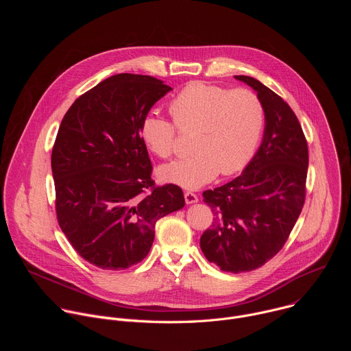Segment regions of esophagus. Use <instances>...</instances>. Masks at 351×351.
<instances>
[{
    "instance_id": "1",
    "label": "esophagus",
    "mask_w": 351,
    "mask_h": 351,
    "mask_svg": "<svg viewBox=\"0 0 351 351\" xmlns=\"http://www.w3.org/2000/svg\"><path fill=\"white\" fill-rule=\"evenodd\" d=\"M184 202H186V204L197 203L198 202V197L193 191H184Z\"/></svg>"
}]
</instances>
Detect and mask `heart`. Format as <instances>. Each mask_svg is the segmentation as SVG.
Instances as JSON below:
<instances>
[{"instance_id":"b5f03b06","label":"heart","mask_w":351,"mask_h":351,"mask_svg":"<svg viewBox=\"0 0 351 351\" xmlns=\"http://www.w3.org/2000/svg\"><path fill=\"white\" fill-rule=\"evenodd\" d=\"M173 121L148 114L141 137L152 152L169 160L176 154L179 130L194 133V153L162 167L160 178L186 189L203 186L221 172L233 175L254 157L265 128V107L250 88H229L206 82L184 86L169 104Z\"/></svg>"}]
</instances>
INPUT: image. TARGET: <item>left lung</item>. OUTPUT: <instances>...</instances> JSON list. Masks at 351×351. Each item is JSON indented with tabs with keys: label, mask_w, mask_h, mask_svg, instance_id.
<instances>
[{
	"label": "left lung",
	"mask_w": 351,
	"mask_h": 351,
	"mask_svg": "<svg viewBox=\"0 0 351 351\" xmlns=\"http://www.w3.org/2000/svg\"><path fill=\"white\" fill-rule=\"evenodd\" d=\"M234 77L263 99L264 140L241 175L203 193L215 218L199 247L222 271L240 274L263 267L289 239L306 202L308 145L282 97L254 77Z\"/></svg>",
	"instance_id": "left-lung-1"
}]
</instances>
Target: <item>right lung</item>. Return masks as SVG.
I'll use <instances>...</instances> for the list:
<instances>
[{"mask_svg": "<svg viewBox=\"0 0 351 351\" xmlns=\"http://www.w3.org/2000/svg\"><path fill=\"white\" fill-rule=\"evenodd\" d=\"M169 90L153 76L119 73L66 111L53 147L56 213L76 253L101 269L144 260L160 218L184 206L183 191L157 186L141 122Z\"/></svg>", "mask_w": 351, "mask_h": 351, "instance_id": "right-lung-1", "label": "right lung"}]
</instances>
